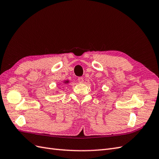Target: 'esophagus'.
I'll use <instances>...</instances> for the list:
<instances>
[{"mask_svg": "<svg viewBox=\"0 0 159 159\" xmlns=\"http://www.w3.org/2000/svg\"><path fill=\"white\" fill-rule=\"evenodd\" d=\"M78 82L79 83H83L84 79H83V77H79V78H78Z\"/></svg>", "mask_w": 159, "mask_h": 159, "instance_id": "34e87169", "label": "esophagus"}]
</instances>
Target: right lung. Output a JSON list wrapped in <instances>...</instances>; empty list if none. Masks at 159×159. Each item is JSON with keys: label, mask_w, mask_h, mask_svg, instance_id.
<instances>
[{"label": "right lung", "mask_w": 159, "mask_h": 159, "mask_svg": "<svg viewBox=\"0 0 159 159\" xmlns=\"http://www.w3.org/2000/svg\"><path fill=\"white\" fill-rule=\"evenodd\" d=\"M63 83H64V84H68L70 82H69V80H64ZM56 92H58V91H56Z\"/></svg>", "instance_id": "add662e5"}]
</instances>
